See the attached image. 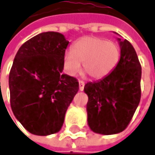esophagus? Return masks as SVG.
<instances>
[{
    "label": "esophagus",
    "instance_id": "1",
    "mask_svg": "<svg viewBox=\"0 0 155 155\" xmlns=\"http://www.w3.org/2000/svg\"><path fill=\"white\" fill-rule=\"evenodd\" d=\"M84 85H85V82L83 81H79V90L81 91L84 90Z\"/></svg>",
    "mask_w": 155,
    "mask_h": 155
}]
</instances>
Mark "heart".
Here are the masks:
<instances>
[{"instance_id":"1","label":"heart","mask_w":155,"mask_h":155,"mask_svg":"<svg viewBox=\"0 0 155 155\" xmlns=\"http://www.w3.org/2000/svg\"><path fill=\"white\" fill-rule=\"evenodd\" d=\"M119 58L120 49L115 42L97 37H83L74 43L72 51L64 54V70L74 76L81 71L82 63L91 77L100 79L114 68Z\"/></svg>"}]
</instances>
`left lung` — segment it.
<instances>
[{
	"mask_svg": "<svg viewBox=\"0 0 155 155\" xmlns=\"http://www.w3.org/2000/svg\"><path fill=\"white\" fill-rule=\"evenodd\" d=\"M120 58L100 81L88 82V124L96 133L112 135L123 131L130 122L141 97V64L136 50L127 40L118 38Z\"/></svg>",
	"mask_w": 155,
	"mask_h": 155,
	"instance_id": "8db88e82",
	"label": "left lung"
}]
</instances>
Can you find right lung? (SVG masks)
<instances>
[{"instance_id": "add662e5", "label": "right lung", "mask_w": 155, "mask_h": 155, "mask_svg": "<svg viewBox=\"0 0 155 155\" xmlns=\"http://www.w3.org/2000/svg\"><path fill=\"white\" fill-rule=\"evenodd\" d=\"M68 43L59 33H41L25 41L14 58L8 77L10 106L34 135L58 132L79 91L77 79L62 74Z\"/></svg>"}]
</instances>
